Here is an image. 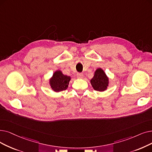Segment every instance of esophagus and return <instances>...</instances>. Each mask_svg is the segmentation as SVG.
<instances>
[{
    "instance_id": "34e87169",
    "label": "esophagus",
    "mask_w": 152,
    "mask_h": 152,
    "mask_svg": "<svg viewBox=\"0 0 152 152\" xmlns=\"http://www.w3.org/2000/svg\"><path fill=\"white\" fill-rule=\"evenodd\" d=\"M83 76H84V75H83V73H81V72H78V73L77 74V77L79 78V79L83 78Z\"/></svg>"
}]
</instances>
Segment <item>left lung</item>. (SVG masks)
I'll list each match as a JSON object with an SVG mask.
<instances>
[{
	"label": "left lung",
	"mask_w": 152,
	"mask_h": 152,
	"mask_svg": "<svg viewBox=\"0 0 152 152\" xmlns=\"http://www.w3.org/2000/svg\"><path fill=\"white\" fill-rule=\"evenodd\" d=\"M91 83L94 90L104 91L108 86L109 80L104 71L99 68L96 71L94 77L91 80Z\"/></svg>",
	"instance_id": "1"
}]
</instances>
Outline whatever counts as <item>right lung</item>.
Masks as SVG:
<instances>
[{
	"label": "right lung",
	"mask_w": 152,
	"mask_h": 152,
	"mask_svg": "<svg viewBox=\"0 0 152 152\" xmlns=\"http://www.w3.org/2000/svg\"><path fill=\"white\" fill-rule=\"evenodd\" d=\"M70 80L69 76L63 75L60 71H57L53 75L50 83L52 89L56 92H60L67 89Z\"/></svg>",
	"instance_id": "add662e5"
}]
</instances>
